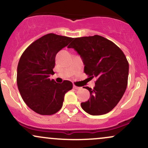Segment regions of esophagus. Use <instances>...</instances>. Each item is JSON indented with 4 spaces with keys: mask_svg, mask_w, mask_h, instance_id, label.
Returning <instances> with one entry per match:
<instances>
[{
    "mask_svg": "<svg viewBox=\"0 0 148 148\" xmlns=\"http://www.w3.org/2000/svg\"><path fill=\"white\" fill-rule=\"evenodd\" d=\"M73 88H74V89H76V90L81 89V88H80V87H77V86H73Z\"/></svg>",
    "mask_w": 148,
    "mask_h": 148,
    "instance_id": "1",
    "label": "esophagus"
}]
</instances>
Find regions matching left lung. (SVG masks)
Instances as JSON below:
<instances>
[{
  "mask_svg": "<svg viewBox=\"0 0 148 148\" xmlns=\"http://www.w3.org/2000/svg\"><path fill=\"white\" fill-rule=\"evenodd\" d=\"M67 48L78 53L84 64V72L97 79L90 92V99L81 106L92 115L106 114L123 97L128 81L129 63L116 45L99 35L73 39Z\"/></svg>",
  "mask_w": 148,
  "mask_h": 148,
  "instance_id": "obj_1",
  "label": "left lung"
}]
</instances>
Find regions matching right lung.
<instances>
[{
	"mask_svg": "<svg viewBox=\"0 0 148 148\" xmlns=\"http://www.w3.org/2000/svg\"><path fill=\"white\" fill-rule=\"evenodd\" d=\"M73 38L49 33L25 50L18 61L16 82L22 99L30 109L40 115H53L62 106L66 92L72 83H56L49 76L53 73L56 56Z\"/></svg>",
	"mask_w": 148,
	"mask_h": 148,
	"instance_id": "obj_1",
	"label": "right lung"
}]
</instances>
